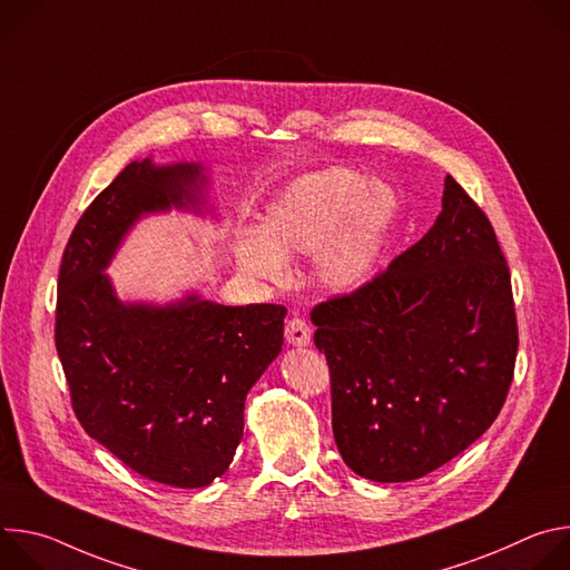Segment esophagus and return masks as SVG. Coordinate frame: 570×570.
I'll use <instances>...</instances> for the list:
<instances>
[{"mask_svg":"<svg viewBox=\"0 0 570 570\" xmlns=\"http://www.w3.org/2000/svg\"><path fill=\"white\" fill-rule=\"evenodd\" d=\"M286 343L293 347H306L311 343V327L304 317L293 315L286 320Z\"/></svg>","mask_w":570,"mask_h":570,"instance_id":"obj_1","label":"esophagus"}]
</instances>
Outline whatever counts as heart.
Here are the masks:
<instances>
[{
    "mask_svg": "<svg viewBox=\"0 0 570 570\" xmlns=\"http://www.w3.org/2000/svg\"><path fill=\"white\" fill-rule=\"evenodd\" d=\"M392 185L347 167L306 174L275 196L262 232L236 236L238 266L253 277L279 282L288 257H313L315 277L332 293H354L370 282L399 216Z\"/></svg>",
    "mask_w": 570,
    "mask_h": 570,
    "instance_id": "b5f03b06",
    "label": "heart"
}]
</instances>
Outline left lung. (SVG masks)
<instances>
[{
    "mask_svg": "<svg viewBox=\"0 0 570 570\" xmlns=\"http://www.w3.org/2000/svg\"><path fill=\"white\" fill-rule=\"evenodd\" d=\"M311 320L332 370L334 438L361 478H422L503 409L519 347L510 271L490 220L451 176L424 238Z\"/></svg>",
    "mask_w": 570,
    "mask_h": 570,
    "instance_id": "8db88e82",
    "label": "left lung"
}]
</instances>
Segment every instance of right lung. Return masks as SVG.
<instances>
[{"mask_svg":"<svg viewBox=\"0 0 570 570\" xmlns=\"http://www.w3.org/2000/svg\"><path fill=\"white\" fill-rule=\"evenodd\" d=\"M209 191L200 161H130L76 223L58 275L56 350L80 426L139 475L180 490L227 471L246 396L282 352L286 308L225 306L198 291L121 299L106 271L148 216L220 220Z\"/></svg>","mask_w":570,"mask_h":570,"instance_id":"obj_1","label":"right lung"}]
</instances>
